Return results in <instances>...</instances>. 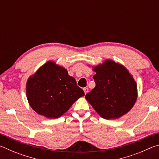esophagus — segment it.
I'll use <instances>...</instances> for the list:
<instances>
[{"mask_svg":"<svg viewBox=\"0 0 159 159\" xmlns=\"http://www.w3.org/2000/svg\"><path fill=\"white\" fill-rule=\"evenodd\" d=\"M83 90H84L85 94H87L88 92V88H83Z\"/></svg>","mask_w":159,"mask_h":159,"instance_id":"obj_1","label":"esophagus"}]
</instances>
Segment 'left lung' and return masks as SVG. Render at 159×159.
<instances>
[{
  "mask_svg": "<svg viewBox=\"0 0 159 159\" xmlns=\"http://www.w3.org/2000/svg\"><path fill=\"white\" fill-rule=\"evenodd\" d=\"M95 88L85 99L102 118L116 119L133 108L138 98L137 83L122 64L107 60L93 68Z\"/></svg>",
  "mask_w": 159,
  "mask_h": 159,
  "instance_id": "8db88e82",
  "label": "left lung"
}]
</instances>
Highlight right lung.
I'll use <instances>...</instances> for the list:
<instances>
[{
    "mask_svg": "<svg viewBox=\"0 0 159 159\" xmlns=\"http://www.w3.org/2000/svg\"><path fill=\"white\" fill-rule=\"evenodd\" d=\"M26 92L31 108L48 118H60L85 95L67 70L52 61H47L29 78Z\"/></svg>",
    "mask_w": 159,
    "mask_h": 159,
    "instance_id": "right-lung-1",
    "label": "right lung"
}]
</instances>
